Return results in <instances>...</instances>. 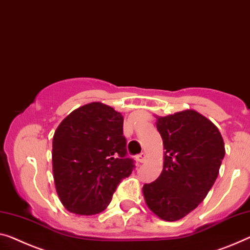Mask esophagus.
Segmentation results:
<instances>
[{
	"label": "esophagus",
	"mask_w": 250,
	"mask_h": 250,
	"mask_svg": "<svg viewBox=\"0 0 250 250\" xmlns=\"http://www.w3.org/2000/svg\"><path fill=\"white\" fill-rule=\"evenodd\" d=\"M137 159H138V162H139V163H145V162H146V159H147V154H146V152H141V154L137 157Z\"/></svg>",
	"instance_id": "obj_1"
}]
</instances>
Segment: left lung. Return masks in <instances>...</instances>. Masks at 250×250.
I'll list each match as a JSON object with an SVG mask.
<instances>
[{"instance_id":"1","label":"left lung","mask_w":250,"mask_h":250,"mask_svg":"<svg viewBox=\"0 0 250 250\" xmlns=\"http://www.w3.org/2000/svg\"><path fill=\"white\" fill-rule=\"evenodd\" d=\"M164 144V168L145 184V201L165 221L180 220L204 200L217 180L225 144L219 129L194 110L157 118Z\"/></svg>"}]
</instances>
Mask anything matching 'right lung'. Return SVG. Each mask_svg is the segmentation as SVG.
Masks as SVG:
<instances>
[{
  "instance_id": "right-lung-1",
  "label": "right lung",
  "mask_w": 250,
  "mask_h": 250,
  "mask_svg": "<svg viewBox=\"0 0 250 250\" xmlns=\"http://www.w3.org/2000/svg\"><path fill=\"white\" fill-rule=\"evenodd\" d=\"M126 155L124 117L111 106L93 102L67 115L53 139L54 180L62 206L78 215L102 212L135 168Z\"/></svg>"
}]
</instances>
